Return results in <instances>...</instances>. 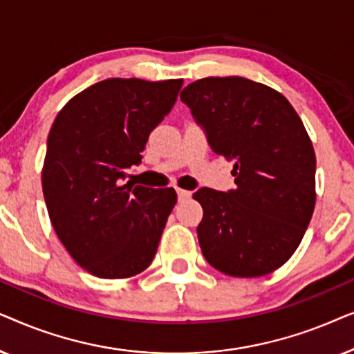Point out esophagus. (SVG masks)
<instances>
[{
  "label": "esophagus",
  "mask_w": 354,
  "mask_h": 354,
  "mask_svg": "<svg viewBox=\"0 0 354 354\" xmlns=\"http://www.w3.org/2000/svg\"><path fill=\"white\" fill-rule=\"evenodd\" d=\"M177 195H178V200L183 201V200H188V198L192 196V192L183 190V188H177Z\"/></svg>",
  "instance_id": "1"
}]
</instances>
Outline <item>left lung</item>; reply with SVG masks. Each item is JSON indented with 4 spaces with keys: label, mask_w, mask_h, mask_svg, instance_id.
<instances>
[{
    "label": "left lung",
    "mask_w": 354,
    "mask_h": 354,
    "mask_svg": "<svg viewBox=\"0 0 354 354\" xmlns=\"http://www.w3.org/2000/svg\"><path fill=\"white\" fill-rule=\"evenodd\" d=\"M180 100L212 151L235 159V190L201 188L198 241L212 268L261 277L292 258L316 205V154L304 125L277 90L243 77H206Z\"/></svg>",
    "instance_id": "obj_1"
}]
</instances>
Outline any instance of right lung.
<instances>
[{
  "label": "right lung",
  "instance_id": "add662e5",
  "mask_svg": "<svg viewBox=\"0 0 354 354\" xmlns=\"http://www.w3.org/2000/svg\"><path fill=\"white\" fill-rule=\"evenodd\" d=\"M182 84L98 82L67 101L51 125L41 169L48 214L75 263L96 277H133L156 254L177 193L122 180Z\"/></svg>",
  "mask_w": 354,
  "mask_h": 354
}]
</instances>
